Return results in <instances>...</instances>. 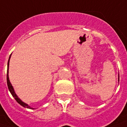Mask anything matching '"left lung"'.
Segmentation results:
<instances>
[{
    "instance_id": "obj_1",
    "label": "left lung",
    "mask_w": 127,
    "mask_h": 127,
    "mask_svg": "<svg viewBox=\"0 0 127 127\" xmlns=\"http://www.w3.org/2000/svg\"><path fill=\"white\" fill-rule=\"evenodd\" d=\"M118 80H119V77H118Z\"/></svg>"
}]
</instances>
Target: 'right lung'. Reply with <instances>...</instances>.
I'll list each match as a JSON object with an SVG mask.
<instances>
[{"label":"right lung","instance_id":"obj_1","mask_svg":"<svg viewBox=\"0 0 127 127\" xmlns=\"http://www.w3.org/2000/svg\"><path fill=\"white\" fill-rule=\"evenodd\" d=\"M10 58H11V55H10V57H9V61H8V64H7V73H6V82H7V86H8V89H9V91H10V93H11L12 96L15 98V99L17 101V102L19 104H20L21 105H22L23 107H24V108H29V109H33L32 108H31L30 105H28L27 103H24V101H22L20 99H19L18 97H17V95H16V93L15 92L14 89L13 87V86H12L11 83H10V80H9V60H10Z\"/></svg>","mask_w":127,"mask_h":127}]
</instances>
